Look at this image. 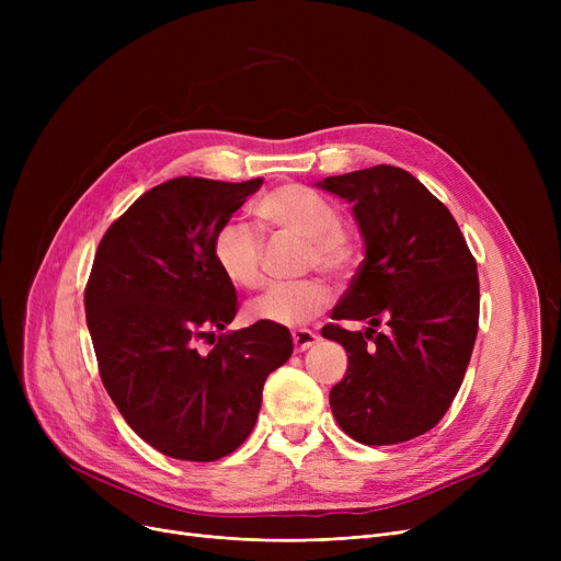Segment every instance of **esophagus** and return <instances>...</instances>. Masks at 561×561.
<instances>
[{
    "instance_id": "obj_1",
    "label": "esophagus",
    "mask_w": 561,
    "mask_h": 561,
    "mask_svg": "<svg viewBox=\"0 0 561 561\" xmlns=\"http://www.w3.org/2000/svg\"><path fill=\"white\" fill-rule=\"evenodd\" d=\"M320 341L318 334H313L311 330H296L293 332V345H296V352H305L311 345H316Z\"/></svg>"
}]
</instances>
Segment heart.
Wrapping results in <instances>:
<instances>
[{
	"label": "heart",
	"mask_w": 561,
	"mask_h": 561,
	"mask_svg": "<svg viewBox=\"0 0 561 561\" xmlns=\"http://www.w3.org/2000/svg\"><path fill=\"white\" fill-rule=\"evenodd\" d=\"M254 211L263 225L307 241L305 265L332 277H347L359 263L355 233L341 225L336 202L302 184H286L263 195ZM211 254L222 277L239 288L261 284L263 241L248 222L227 220L218 227ZM332 290L320 279L277 284L250 302L248 316L275 328H300L328 309Z\"/></svg>",
	"instance_id": "1"
}]
</instances>
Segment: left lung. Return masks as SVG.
Returning a JSON list of instances; mask_svg holds the SVG:
<instances>
[{"instance_id":"1","label":"left lung","mask_w":561,"mask_h":561,"mask_svg":"<svg viewBox=\"0 0 561 561\" xmlns=\"http://www.w3.org/2000/svg\"><path fill=\"white\" fill-rule=\"evenodd\" d=\"M352 204L364 261L322 336L347 352L330 391L341 430L366 446H393L432 430L453 404L478 336L480 284L453 214L402 168L375 165L316 182ZM385 317L387 335L375 333Z\"/></svg>"}]
</instances>
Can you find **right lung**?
I'll list each match as a JSON object with an SVG mask.
<instances>
[{
    "label": "right lung",
    "instance_id": "right-lung-1",
    "mask_svg": "<svg viewBox=\"0 0 561 561\" xmlns=\"http://www.w3.org/2000/svg\"><path fill=\"white\" fill-rule=\"evenodd\" d=\"M263 180L176 176L142 193L100 241L85 322L104 387L127 425L159 453L216 461L254 430L263 381L288 362L286 328L254 322L199 337L236 316V290L211 254L214 236Z\"/></svg>",
    "mask_w": 561,
    "mask_h": 561
}]
</instances>
